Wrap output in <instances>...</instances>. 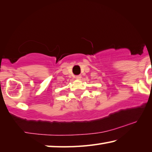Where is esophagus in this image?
<instances>
[{
	"mask_svg": "<svg viewBox=\"0 0 152 152\" xmlns=\"http://www.w3.org/2000/svg\"><path fill=\"white\" fill-rule=\"evenodd\" d=\"M81 78H82L81 75H77V76H76V78L77 80H80Z\"/></svg>",
	"mask_w": 152,
	"mask_h": 152,
	"instance_id": "1",
	"label": "esophagus"
}]
</instances>
